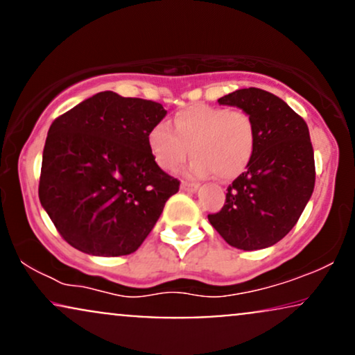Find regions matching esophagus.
I'll return each instance as SVG.
<instances>
[{
	"label": "esophagus",
	"instance_id": "esophagus-1",
	"mask_svg": "<svg viewBox=\"0 0 355 355\" xmlns=\"http://www.w3.org/2000/svg\"><path fill=\"white\" fill-rule=\"evenodd\" d=\"M180 189L183 191H190V193H193V191L198 190V183H190V182H182Z\"/></svg>",
	"mask_w": 355,
	"mask_h": 355
}]
</instances>
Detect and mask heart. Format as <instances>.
<instances>
[{
	"instance_id": "1",
	"label": "heart",
	"mask_w": 355,
	"mask_h": 355,
	"mask_svg": "<svg viewBox=\"0 0 355 355\" xmlns=\"http://www.w3.org/2000/svg\"><path fill=\"white\" fill-rule=\"evenodd\" d=\"M172 128L157 123L150 128L146 144L160 168L173 172L193 155L189 173L220 180H234L245 172L255 150V123L243 110H227L195 103L178 110Z\"/></svg>"
}]
</instances>
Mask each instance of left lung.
<instances>
[{
  "mask_svg": "<svg viewBox=\"0 0 355 355\" xmlns=\"http://www.w3.org/2000/svg\"><path fill=\"white\" fill-rule=\"evenodd\" d=\"M218 103L239 107L252 116L255 150L245 172L227 189L225 205L210 214L209 222L240 250L270 247L294 229L315 185L309 126L266 89H237Z\"/></svg>",
  "mask_w": 355,
  "mask_h": 355,
  "instance_id": "1",
  "label": "left lung"
}]
</instances>
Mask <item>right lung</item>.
Returning a JSON list of instances; mask_svg holds the SVG:
<instances>
[{"mask_svg":"<svg viewBox=\"0 0 355 355\" xmlns=\"http://www.w3.org/2000/svg\"><path fill=\"white\" fill-rule=\"evenodd\" d=\"M165 115L157 101L100 92L53 121L38 195L71 247L120 257L144 243L180 187L146 144Z\"/></svg>","mask_w":355,"mask_h":355,"instance_id":"obj_1","label":"right lung"}]
</instances>
